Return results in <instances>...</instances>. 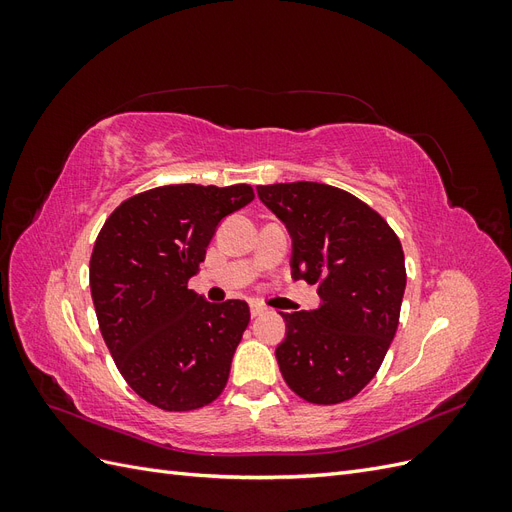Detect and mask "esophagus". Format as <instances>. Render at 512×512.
<instances>
[{"label": "esophagus", "instance_id": "esophagus-1", "mask_svg": "<svg viewBox=\"0 0 512 512\" xmlns=\"http://www.w3.org/2000/svg\"><path fill=\"white\" fill-rule=\"evenodd\" d=\"M250 314H252V318H258L260 314H265V307L258 305V303H252L250 305Z\"/></svg>", "mask_w": 512, "mask_h": 512}]
</instances>
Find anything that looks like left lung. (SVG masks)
Wrapping results in <instances>:
<instances>
[{
    "label": "left lung",
    "mask_w": 512,
    "mask_h": 512,
    "mask_svg": "<svg viewBox=\"0 0 512 512\" xmlns=\"http://www.w3.org/2000/svg\"><path fill=\"white\" fill-rule=\"evenodd\" d=\"M258 198L292 241V280L318 284L320 305L282 312L277 365L309 404L359 395L389 350L406 290L404 250L391 226L356 196L327 183L258 185Z\"/></svg>",
    "instance_id": "left-lung-1"
}]
</instances>
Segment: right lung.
Masks as SVG:
<instances>
[{
  "label": "right lung",
  "mask_w": 512,
  "mask_h": 512,
  "mask_svg": "<svg viewBox=\"0 0 512 512\" xmlns=\"http://www.w3.org/2000/svg\"><path fill=\"white\" fill-rule=\"evenodd\" d=\"M254 200L250 185H164L111 213L89 262L104 342L136 395L168 412L196 410L224 391L245 301L209 303L188 288L226 215Z\"/></svg>",
  "instance_id": "add662e5"
}]
</instances>
